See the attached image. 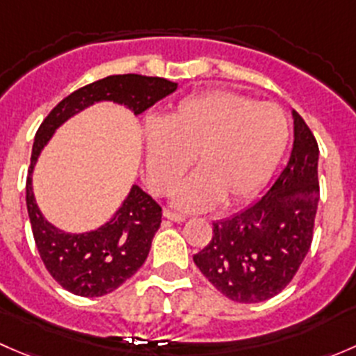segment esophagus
I'll return each instance as SVG.
<instances>
[{
  "label": "esophagus",
  "instance_id": "esophagus-1",
  "mask_svg": "<svg viewBox=\"0 0 356 356\" xmlns=\"http://www.w3.org/2000/svg\"><path fill=\"white\" fill-rule=\"evenodd\" d=\"M163 217L168 218V220H174V222H184L186 220V215L175 213V211H172V210H165Z\"/></svg>",
  "mask_w": 356,
  "mask_h": 356
}]
</instances>
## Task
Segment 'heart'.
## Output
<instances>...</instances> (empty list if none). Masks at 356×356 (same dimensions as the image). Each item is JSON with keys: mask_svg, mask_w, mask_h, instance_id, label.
Here are the masks:
<instances>
[{"mask_svg": "<svg viewBox=\"0 0 356 356\" xmlns=\"http://www.w3.org/2000/svg\"><path fill=\"white\" fill-rule=\"evenodd\" d=\"M288 141L281 106L225 89L196 92L175 103L163 120L145 124L148 182L158 195H168L196 156L200 170L179 186L175 204L207 210L220 200L241 203L270 179Z\"/></svg>", "mask_w": 356, "mask_h": 356, "instance_id": "heart-1", "label": "heart"}]
</instances>
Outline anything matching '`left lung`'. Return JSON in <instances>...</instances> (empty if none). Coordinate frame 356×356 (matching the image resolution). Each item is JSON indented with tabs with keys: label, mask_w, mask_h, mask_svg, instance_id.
I'll return each mask as SVG.
<instances>
[{
	"label": "left lung",
	"mask_w": 356,
	"mask_h": 356,
	"mask_svg": "<svg viewBox=\"0 0 356 356\" xmlns=\"http://www.w3.org/2000/svg\"><path fill=\"white\" fill-rule=\"evenodd\" d=\"M289 161L260 200L215 222L210 243L193 257L201 274L238 303H260L293 281L314 239L318 145L298 111Z\"/></svg>",
	"instance_id": "obj_1"
}]
</instances>
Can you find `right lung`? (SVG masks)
<instances>
[{
    "label": "right lung",
    "mask_w": 356,
    "mask_h": 356,
    "mask_svg": "<svg viewBox=\"0 0 356 356\" xmlns=\"http://www.w3.org/2000/svg\"><path fill=\"white\" fill-rule=\"evenodd\" d=\"M175 89L177 84L163 77L108 75L70 92L39 125L32 146L25 201L39 257L63 289L77 296L96 298L131 279L148 258L153 236L161 224V207L141 188L132 186L120 210L103 227L86 234H65L44 220L35 204L31 174L39 153L60 124L95 102L110 99L139 115Z\"/></svg>",
    "instance_id": "add662e5"
}]
</instances>
